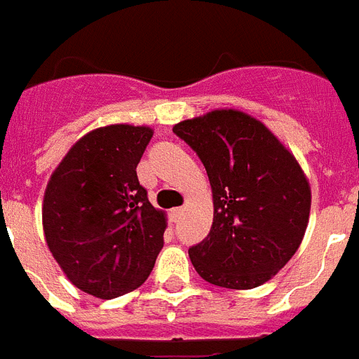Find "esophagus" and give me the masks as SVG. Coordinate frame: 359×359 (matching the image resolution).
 I'll list each match as a JSON object with an SVG mask.
<instances>
[{"label": "esophagus", "instance_id": "34e87169", "mask_svg": "<svg viewBox=\"0 0 359 359\" xmlns=\"http://www.w3.org/2000/svg\"><path fill=\"white\" fill-rule=\"evenodd\" d=\"M182 212H184V209H182V207L171 209V212H169V215H171V220H173V222H179L180 216H182Z\"/></svg>", "mask_w": 359, "mask_h": 359}]
</instances>
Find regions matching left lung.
Listing matches in <instances>:
<instances>
[{"instance_id":"1","label":"left lung","mask_w":359,"mask_h":359,"mask_svg":"<svg viewBox=\"0 0 359 359\" xmlns=\"http://www.w3.org/2000/svg\"><path fill=\"white\" fill-rule=\"evenodd\" d=\"M173 131L203 161L212 188L210 231L188 250L199 277L231 290L267 283L307 229L311 188L299 163L259 120L231 109Z\"/></svg>"}]
</instances>
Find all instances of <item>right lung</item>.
Listing matches in <instances>:
<instances>
[{"label": "right lung", "instance_id": "1", "mask_svg": "<svg viewBox=\"0 0 359 359\" xmlns=\"http://www.w3.org/2000/svg\"><path fill=\"white\" fill-rule=\"evenodd\" d=\"M150 139L144 126L90 131L46 186V245L71 283L100 299L139 288L163 246L165 215L152 207L135 171Z\"/></svg>", "mask_w": 359, "mask_h": 359}]
</instances>
